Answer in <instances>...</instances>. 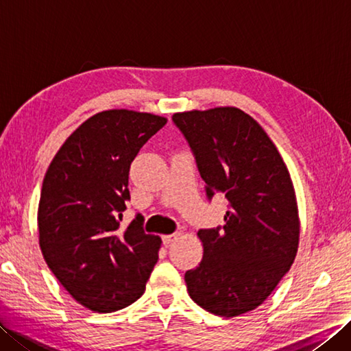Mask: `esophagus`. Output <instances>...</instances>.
Listing matches in <instances>:
<instances>
[{
    "label": "esophagus",
    "mask_w": 351,
    "mask_h": 351,
    "mask_svg": "<svg viewBox=\"0 0 351 351\" xmlns=\"http://www.w3.org/2000/svg\"><path fill=\"white\" fill-rule=\"evenodd\" d=\"M180 237V234H170V235H162L161 240H162V244L164 245H169L170 243H173L176 238Z\"/></svg>",
    "instance_id": "1"
}]
</instances>
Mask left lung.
Masks as SVG:
<instances>
[{
    "instance_id": "left-lung-1",
    "label": "left lung",
    "mask_w": 351,
    "mask_h": 351,
    "mask_svg": "<svg viewBox=\"0 0 351 351\" xmlns=\"http://www.w3.org/2000/svg\"><path fill=\"white\" fill-rule=\"evenodd\" d=\"M208 199H228L225 226L200 229L204 258L185 273L189 294L220 317L256 309L294 263L300 221L289 171L255 119L235 107L175 113Z\"/></svg>"
}]
</instances>
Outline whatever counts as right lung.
<instances>
[{
    "label": "right lung",
    "mask_w": 351,
    "mask_h": 351,
    "mask_svg": "<svg viewBox=\"0 0 351 351\" xmlns=\"http://www.w3.org/2000/svg\"><path fill=\"white\" fill-rule=\"evenodd\" d=\"M166 117L107 110L64 141L43 178L39 244L49 270L80 304L95 312L130 306L145 293L161 238L137 215L121 229L130 200L131 162Z\"/></svg>",
    "instance_id": "obj_1"
}]
</instances>
